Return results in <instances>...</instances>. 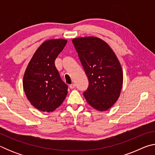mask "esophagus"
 I'll return each instance as SVG.
<instances>
[{"label": "esophagus", "instance_id": "esophagus-1", "mask_svg": "<svg viewBox=\"0 0 155 155\" xmlns=\"http://www.w3.org/2000/svg\"><path fill=\"white\" fill-rule=\"evenodd\" d=\"M75 84L74 83H72V84H70V89H74L75 87Z\"/></svg>", "mask_w": 155, "mask_h": 155}]
</instances>
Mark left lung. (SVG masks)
I'll return each mask as SVG.
<instances>
[{"label":"left lung","mask_w":155,"mask_h":155,"mask_svg":"<svg viewBox=\"0 0 155 155\" xmlns=\"http://www.w3.org/2000/svg\"><path fill=\"white\" fill-rule=\"evenodd\" d=\"M72 42L89 81L83 96L94 109L106 111L122 90L123 72L118 59L108 44L96 37L74 38Z\"/></svg>","instance_id":"left-lung-1"}]
</instances>
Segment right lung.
Here are the masks:
<instances>
[{"label": "right lung", "mask_w": 155, "mask_h": 155, "mask_svg": "<svg viewBox=\"0 0 155 155\" xmlns=\"http://www.w3.org/2000/svg\"><path fill=\"white\" fill-rule=\"evenodd\" d=\"M67 40L56 39L44 41L34 53L23 78V87L32 105L51 112L62 104L68 94V85L61 80L54 65Z\"/></svg>", "instance_id": "obj_1"}]
</instances>
